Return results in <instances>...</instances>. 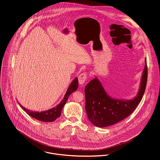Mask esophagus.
Segmentation results:
<instances>
[{"instance_id":"obj_1","label":"esophagus","mask_w":160,"mask_h":160,"mask_svg":"<svg viewBox=\"0 0 160 160\" xmlns=\"http://www.w3.org/2000/svg\"><path fill=\"white\" fill-rule=\"evenodd\" d=\"M87 73H81L79 76H78V82L79 84L81 85H83L84 83H85V81L87 80Z\"/></svg>"}]
</instances>
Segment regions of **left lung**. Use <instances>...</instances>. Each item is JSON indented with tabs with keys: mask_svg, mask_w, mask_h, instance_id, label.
<instances>
[{
	"mask_svg": "<svg viewBox=\"0 0 160 160\" xmlns=\"http://www.w3.org/2000/svg\"><path fill=\"white\" fill-rule=\"evenodd\" d=\"M137 96L131 99H114L104 90L95 77L85 88V110L90 122L98 128H106L116 124L133 112L141 101L146 88L148 68L147 59Z\"/></svg>",
	"mask_w": 160,
	"mask_h": 160,
	"instance_id": "left-lung-1",
	"label": "left lung"
}]
</instances>
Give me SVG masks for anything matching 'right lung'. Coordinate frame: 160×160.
Segmentation results:
<instances>
[{"label": "right lung", "mask_w": 160, "mask_h": 160, "mask_svg": "<svg viewBox=\"0 0 160 160\" xmlns=\"http://www.w3.org/2000/svg\"><path fill=\"white\" fill-rule=\"evenodd\" d=\"M78 87V78L75 77L74 80L71 82L70 85H69L62 100L61 101V102L58 104L56 106L49 109L46 111H43L41 112L38 111H33L30 109H28L23 107L22 105H21L19 102L18 104L20 105L22 108L30 116H32L33 118L41 121L42 122H53L57 118H59L61 114V112L62 110V108L64 105L67 102L68 98L69 96L71 95L72 93L76 91Z\"/></svg>", "instance_id": "right-lung-1"}]
</instances>
